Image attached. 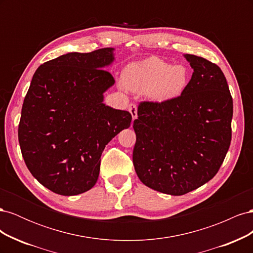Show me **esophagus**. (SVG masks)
<instances>
[{"label":"esophagus","instance_id":"34e87169","mask_svg":"<svg viewBox=\"0 0 253 253\" xmlns=\"http://www.w3.org/2000/svg\"><path fill=\"white\" fill-rule=\"evenodd\" d=\"M128 112L131 113L133 120H135L137 118V105L135 103H131L128 105Z\"/></svg>","mask_w":253,"mask_h":253}]
</instances>
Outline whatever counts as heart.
Listing matches in <instances>:
<instances>
[{
	"mask_svg": "<svg viewBox=\"0 0 253 253\" xmlns=\"http://www.w3.org/2000/svg\"><path fill=\"white\" fill-rule=\"evenodd\" d=\"M189 81L190 72L186 65H171L160 58L149 57L125 68L121 86L145 94L153 101L165 102L178 98Z\"/></svg>",
	"mask_w": 253,
	"mask_h": 253,
	"instance_id": "heart-1",
	"label": "heart"
}]
</instances>
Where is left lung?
Returning a JSON list of instances; mask_svg holds the SVG:
<instances>
[{
  "label": "left lung",
  "mask_w": 253,
  "mask_h": 253,
  "mask_svg": "<svg viewBox=\"0 0 253 253\" xmlns=\"http://www.w3.org/2000/svg\"><path fill=\"white\" fill-rule=\"evenodd\" d=\"M183 56L194 71L186 90L170 101L141 102L133 124L137 176L170 195L212 179L231 142L233 101L225 75L202 57Z\"/></svg>",
  "instance_id": "1"
}]
</instances>
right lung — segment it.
Instances as JSON below:
<instances>
[{
	"label": "right lung",
	"instance_id": "add662e5",
	"mask_svg": "<svg viewBox=\"0 0 253 253\" xmlns=\"http://www.w3.org/2000/svg\"><path fill=\"white\" fill-rule=\"evenodd\" d=\"M113 47L68 52L38 67L22 106L19 142L30 173L64 196L95 186L101 154L132 115L103 103L115 83Z\"/></svg>",
	"mask_w": 253,
	"mask_h": 253
}]
</instances>
